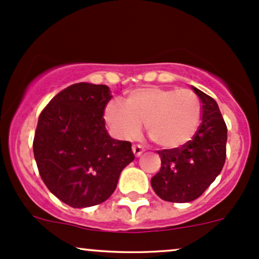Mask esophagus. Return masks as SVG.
Segmentation results:
<instances>
[{
    "label": "esophagus",
    "mask_w": 259,
    "mask_h": 259,
    "mask_svg": "<svg viewBox=\"0 0 259 259\" xmlns=\"http://www.w3.org/2000/svg\"><path fill=\"white\" fill-rule=\"evenodd\" d=\"M144 151H145V148L142 147L141 145H133V152L136 157L141 156V154L144 153Z\"/></svg>",
    "instance_id": "obj_1"
}]
</instances>
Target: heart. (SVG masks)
Masks as SVG:
<instances>
[{"mask_svg": "<svg viewBox=\"0 0 259 259\" xmlns=\"http://www.w3.org/2000/svg\"><path fill=\"white\" fill-rule=\"evenodd\" d=\"M201 117V103L194 92L162 88L134 90L124 100V106L111 102L105 112L107 124L118 138H136L145 124L154 144L168 150L191 141Z\"/></svg>", "mask_w": 259, "mask_h": 259, "instance_id": "obj_1", "label": "heart"}]
</instances>
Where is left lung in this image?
<instances>
[{
  "label": "left lung",
  "instance_id": "1",
  "mask_svg": "<svg viewBox=\"0 0 259 259\" xmlns=\"http://www.w3.org/2000/svg\"><path fill=\"white\" fill-rule=\"evenodd\" d=\"M202 103V121L196 135L183 147L158 151L159 171L151 185L162 200L191 202L203 194L222 171L227 157L228 129L217 102L192 86Z\"/></svg>",
  "mask_w": 259,
  "mask_h": 259
}]
</instances>
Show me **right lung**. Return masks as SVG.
Here are the masks:
<instances>
[{
    "label": "right lung",
    "mask_w": 259,
    "mask_h": 259,
    "mask_svg": "<svg viewBox=\"0 0 259 259\" xmlns=\"http://www.w3.org/2000/svg\"><path fill=\"white\" fill-rule=\"evenodd\" d=\"M107 85L79 82L50 101L38 117L32 150L38 173L56 197L73 208L102 203L135 156L132 142L112 139L103 114Z\"/></svg>",
    "instance_id": "1"
}]
</instances>
